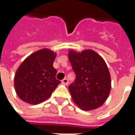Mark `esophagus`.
Here are the masks:
<instances>
[{"instance_id": "1", "label": "esophagus", "mask_w": 135, "mask_h": 135, "mask_svg": "<svg viewBox=\"0 0 135 135\" xmlns=\"http://www.w3.org/2000/svg\"><path fill=\"white\" fill-rule=\"evenodd\" d=\"M61 82H62V84H63V85H67L68 83H69V80H68L66 78H65V79H64L63 80H62Z\"/></svg>"}]
</instances>
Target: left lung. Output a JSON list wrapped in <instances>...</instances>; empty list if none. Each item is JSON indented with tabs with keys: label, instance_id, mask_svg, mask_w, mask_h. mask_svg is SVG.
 Wrapping results in <instances>:
<instances>
[{
	"label": "left lung",
	"instance_id": "obj_1",
	"mask_svg": "<svg viewBox=\"0 0 135 135\" xmlns=\"http://www.w3.org/2000/svg\"><path fill=\"white\" fill-rule=\"evenodd\" d=\"M69 59L76 74L69 87L74 102L84 110L99 108L107 100L111 88L110 75L105 62L96 52L69 51Z\"/></svg>",
	"mask_w": 135,
	"mask_h": 135
}]
</instances>
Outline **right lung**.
I'll list each match as a JSON object with an SVG mask.
<instances>
[{
	"label": "right lung",
	"instance_id": "add662e5",
	"mask_svg": "<svg viewBox=\"0 0 135 135\" xmlns=\"http://www.w3.org/2000/svg\"><path fill=\"white\" fill-rule=\"evenodd\" d=\"M56 54L44 48L28 56L19 66L14 76V88L20 99L37 105L49 98L61 82L56 79L53 66Z\"/></svg>",
	"mask_w": 135,
	"mask_h": 135
}]
</instances>
